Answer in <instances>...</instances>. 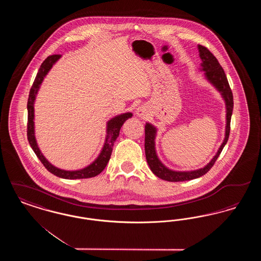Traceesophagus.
<instances>
[{
    "instance_id": "obj_1",
    "label": "esophagus",
    "mask_w": 261,
    "mask_h": 261,
    "mask_svg": "<svg viewBox=\"0 0 261 261\" xmlns=\"http://www.w3.org/2000/svg\"><path fill=\"white\" fill-rule=\"evenodd\" d=\"M135 114H136L138 117H140V118H147L149 114V110H148L147 106H145V105L140 106V107L137 109Z\"/></svg>"
}]
</instances>
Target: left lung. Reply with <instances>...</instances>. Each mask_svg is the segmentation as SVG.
<instances>
[{"label":"left lung","instance_id":"1","mask_svg":"<svg viewBox=\"0 0 261 261\" xmlns=\"http://www.w3.org/2000/svg\"><path fill=\"white\" fill-rule=\"evenodd\" d=\"M198 49H199V58L201 60L199 70L203 71L205 80L221 95V98L223 99L225 102L226 126H225L224 140L217 152L215 153V155L211 159V162H208L206 165L196 170L177 171L165 166L160 160L156 152V148H155V138L158 135V129L151 123L147 122L145 125V152H146V159L149 164V169L159 178L169 182L189 181V180L199 178L206 172H208L210 169L213 166L214 162H216V160L218 159L219 154L221 153L225 145L227 144L229 133H230V121H231V116L233 112L234 101H233V94L229 86L227 77L225 75L222 66L210 50L200 45H198Z\"/></svg>","mask_w":261,"mask_h":261}]
</instances>
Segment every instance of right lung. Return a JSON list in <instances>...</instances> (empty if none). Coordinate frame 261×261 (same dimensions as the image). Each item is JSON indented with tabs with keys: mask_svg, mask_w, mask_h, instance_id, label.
<instances>
[{
	"mask_svg": "<svg viewBox=\"0 0 261 261\" xmlns=\"http://www.w3.org/2000/svg\"><path fill=\"white\" fill-rule=\"evenodd\" d=\"M62 58L60 55H54L48 57L43 63L41 64L39 70H38L36 78L34 80V83L32 85V88L29 93V98H28V102H27V111H28V124H27V138L28 142L31 146L32 149L34 150L35 154L37 155L38 159L41 161V162L44 164V166L49 170L50 173L63 178V179H85V178H91L99 175L107 166L108 162L111 159L112 155V148L113 145L119 136L120 129L122 125L124 124L125 121L128 118H131L133 116L132 112H125L121 114H117L111 118L107 122V130H106V139L103 146L99 151V155L95 159L94 162H91L89 165L85 166L84 168L77 169V170H65L59 168L51 164L42 153L41 149L38 146L37 140L35 136V110H34V105L35 100L37 97L38 92L41 88V85L45 79V77L49 73L51 67L57 63V62Z\"/></svg>",
	"mask_w": 261,
	"mask_h": 261,
	"instance_id": "right-lung-1",
	"label": "right lung"
}]
</instances>
